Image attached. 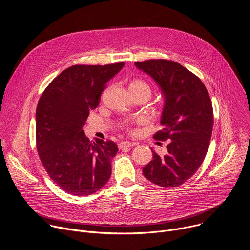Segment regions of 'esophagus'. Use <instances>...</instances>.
I'll return each instance as SVG.
<instances>
[{
    "mask_svg": "<svg viewBox=\"0 0 250 250\" xmlns=\"http://www.w3.org/2000/svg\"><path fill=\"white\" fill-rule=\"evenodd\" d=\"M134 142H129V141H121L119 144V148L120 149H124L126 147H132L134 146Z\"/></svg>",
    "mask_w": 250,
    "mask_h": 250,
    "instance_id": "obj_1",
    "label": "esophagus"
}]
</instances>
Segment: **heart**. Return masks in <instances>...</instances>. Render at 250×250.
Segmentation results:
<instances>
[{
	"instance_id": "1",
	"label": "heart",
	"mask_w": 250,
	"mask_h": 250,
	"mask_svg": "<svg viewBox=\"0 0 250 250\" xmlns=\"http://www.w3.org/2000/svg\"><path fill=\"white\" fill-rule=\"evenodd\" d=\"M129 90L130 92H138V93H144L148 98L151 95V88L150 86L142 79H134L129 84Z\"/></svg>"
}]
</instances>
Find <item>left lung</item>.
I'll return each mask as SVG.
<instances>
[{"label":"left lung","mask_w":250,"mask_h":250,"mask_svg":"<svg viewBox=\"0 0 250 250\" xmlns=\"http://www.w3.org/2000/svg\"><path fill=\"white\" fill-rule=\"evenodd\" d=\"M135 66L153 78L164 96L157 140H169L167 154L158 155L144 168L147 180L164 188L182 185L196 173L208 152L213 125L211 101L203 82L181 64L151 59Z\"/></svg>","instance_id":"obj_1"}]
</instances>
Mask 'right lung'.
Here are the masks:
<instances>
[{"instance_id":"add662e5","label":"right lung","mask_w":250,"mask_h":250,"mask_svg":"<svg viewBox=\"0 0 250 250\" xmlns=\"http://www.w3.org/2000/svg\"><path fill=\"white\" fill-rule=\"evenodd\" d=\"M125 63L73 65L46 87L37 108L35 137L41 161L66 193L88 196L102 189L112 174L118 146L112 140L92 142L84 125L105 84Z\"/></svg>"}]
</instances>
